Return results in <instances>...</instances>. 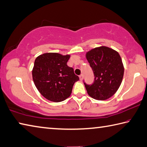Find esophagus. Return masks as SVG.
Here are the masks:
<instances>
[{
    "instance_id": "34e87169",
    "label": "esophagus",
    "mask_w": 147,
    "mask_h": 147,
    "mask_svg": "<svg viewBox=\"0 0 147 147\" xmlns=\"http://www.w3.org/2000/svg\"><path fill=\"white\" fill-rule=\"evenodd\" d=\"M83 77H84V76H83V74H81V75L79 76V78H80V80L82 81L83 80Z\"/></svg>"
}]
</instances>
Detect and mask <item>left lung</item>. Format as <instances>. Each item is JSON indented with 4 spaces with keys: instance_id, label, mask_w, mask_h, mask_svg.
<instances>
[{
    "instance_id": "left-lung-1",
    "label": "left lung",
    "mask_w": 147,
    "mask_h": 147,
    "mask_svg": "<svg viewBox=\"0 0 147 147\" xmlns=\"http://www.w3.org/2000/svg\"><path fill=\"white\" fill-rule=\"evenodd\" d=\"M85 57L94 75V82L89 85L84 83L90 97L103 101L115 94L121 85L124 66L118 51L107 46L90 49Z\"/></svg>"
}]
</instances>
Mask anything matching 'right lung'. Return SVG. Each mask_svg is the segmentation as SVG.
I'll return each instance as SVG.
<instances>
[{"label":"right lung","instance_id":"right-lung-1","mask_svg":"<svg viewBox=\"0 0 147 147\" xmlns=\"http://www.w3.org/2000/svg\"><path fill=\"white\" fill-rule=\"evenodd\" d=\"M70 55L46 53L34 60L32 70L34 84L47 100L60 102L70 96L74 83L79 80L72 67L67 65Z\"/></svg>","mask_w":147,"mask_h":147}]
</instances>
